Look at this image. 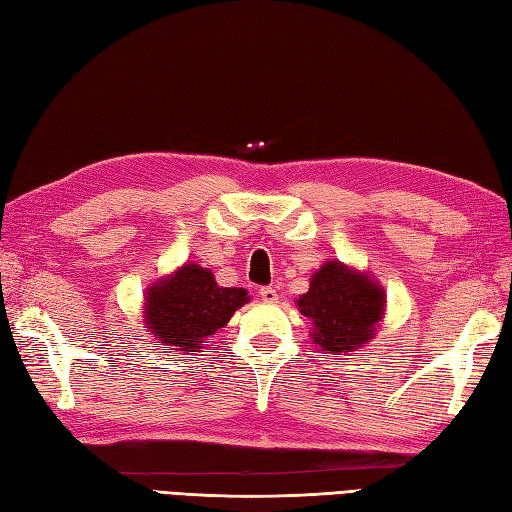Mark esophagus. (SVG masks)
Wrapping results in <instances>:
<instances>
[{
  "mask_svg": "<svg viewBox=\"0 0 512 512\" xmlns=\"http://www.w3.org/2000/svg\"><path fill=\"white\" fill-rule=\"evenodd\" d=\"M259 295H262V299H264V301H268V303H275V301L279 299V295H277V288H273V286H264V288H259Z\"/></svg>",
  "mask_w": 512,
  "mask_h": 512,
  "instance_id": "1",
  "label": "esophagus"
}]
</instances>
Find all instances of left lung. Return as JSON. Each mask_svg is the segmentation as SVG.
<instances>
[{"label": "left lung", "instance_id": "8db88e82", "mask_svg": "<svg viewBox=\"0 0 512 512\" xmlns=\"http://www.w3.org/2000/svg\"><path fill=\"white\" fill-rule=\"evenodd\" d=\"M312 319V339L323 352H354L372 339L383 317L385 297L372 279L356 275L341 262L323 264L312 275L310 290L299 301Z\"/></svg>", "mask_w": 512, "mask_h": 512}]
</instances>
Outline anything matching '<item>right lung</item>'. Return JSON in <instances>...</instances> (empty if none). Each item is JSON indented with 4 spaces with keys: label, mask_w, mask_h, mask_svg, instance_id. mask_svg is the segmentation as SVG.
<instances>
[{
    "label": "right lung",
    "mask_w": 512,
    "mask_h": 512,
    "mask_svg": "<svg viewBox=\"0 0 512 512\" xmlns=\"http://www.w3.org/2000/svg\"><path fill=\"white\" fill-rule=\"evenodd\" d=\"M246 301L244 288L217 286L211 270L187 264L171 279L149 288L147 328L158 341L195 352L206 336L224 328Z\"/></svg>",
    "instance_id": "obj_1"
}]
</instances>
